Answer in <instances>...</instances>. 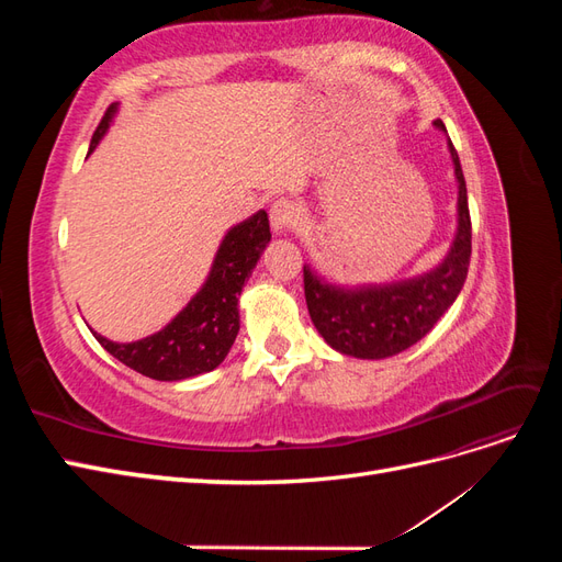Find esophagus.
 Masks as SVG:
<instances>
[{
    "label": "esophagus",
    "mask_w": 562,
    "mask_h": 562,
    "mask_svg": "<svg viewBox=\"0 0 562 562\" xmlns=\"http://www.w3.org/2000/svg\"><path fill=\"white\" fill-rule=\"evenodd\" d=\"M269 223H271V229H274L277 234H283L291 229L297 223L295 203L288 199H277L269 209Z\"/></svg>",
    "instance_id": "1"
}]
</instances>
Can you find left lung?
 Returning a JSON list of instances; mask_svg holds the SVG:
<instances>
[{"instance_id":"obj_1","label":"left lung","mask_w":562,"mask_h":562,"mask_svg":"<svg viewBox=\"0 0 562 562\" xmlns=\"http://www.w3.org/2000/svg\"><path fill=\"white\" fill-rule=\"evenodd\" d=\"M434 126L446 131L440 119H436ZM448 149L459 196L457 234L443 262L415 279L356 288L323 281L310 265H304V297L310 316L335 351L353 359H386L401 353L436 326L462 291L471 260V217L462 164L450 140Z\"/></svg>"}]
</instances>
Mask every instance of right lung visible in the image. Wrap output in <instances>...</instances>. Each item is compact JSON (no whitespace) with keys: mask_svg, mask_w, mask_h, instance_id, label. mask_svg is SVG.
<instances>
[{"mask_svg":"<svg viewBox=\"0 0 562 562\" xmlns=\"http://www.w3.org/2000/svg\"><path fill=\"white\" fill-rule=\"evenodd\" d=\"M114 114L116 103L108 108L103 122L98 124L89 155L108 133ZM269 239V217L258 211L225 234L206 283L166 328L138 342H112L93 333L95 339L114 359L151 380L178 382L215 370L225 361L239 333L241 288Z\"/></svg>","mask_w":562,"mask_h":562,"instance_id":"right-lung-1","label":"right lung"}]
</instances>
